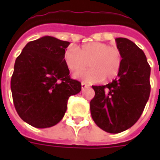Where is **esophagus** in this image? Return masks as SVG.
Returning a JSON list of instances; mask_svg holds the SVG:
<instances>
[{
	"mask_svg": "<svg viewBox=\"0 0 160 160\" xmlns=\"http://www.w3.org/2000/svg\"><path fill=\"white\" fill-rule=\"evenodd\" d=\"M87 87H88V85H87V84H86L85 82H81V88H82V89H85V88H87Z\"/></svg>",
	"mask_w": 160,
	"mask_h": 160,
	"instance_id": "obj_1",
	"label": "esophagus"
}]
</instances>
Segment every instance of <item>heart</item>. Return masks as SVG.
I'll list each match as a JSON object with an SVG mask.
<instances>
[{
    "mask_svg": "<svg viewBox=\"0 0 160 160\" xmlns=\"http://www.w3.org/2000/svg\"><path fill=\"white\" fill-rule=\"evenodd\" d=\"M64 62L71 71L85 69L89 64L91 68L77 72L74 78L87 83L111 80L118 76L122 65L120 51L105 42H92L79 48H69L64 53Z\"/></svg>",
    "mask_w": 160,
    "mask_h": 160,
    "instance_id": "obj_1",
    "label": "heart"
}]
</instances>
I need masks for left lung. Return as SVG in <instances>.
Segmentation results:
<instances>
[{
    "label": "left lung",
    "mask_w": 160,
    "mask_h": 160,
    "mask_svg": "<svg viewBox=\"0 0 160 160\" xmlns=\"http://www.w3.org/2000/svg\"><path fill=\"white\" fill-rule=\"evenodd\" d=\"M122 56L118 78L105 86H92L95 96L90 102L92 118L98 127L118 134L134 125L148 102L151 68L144 52L127 38H116Z\"/></svg>",
    "instance_id": "1"
}]
</instances>
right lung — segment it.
Wrapping results in <instances>:
<instances>
[{
	"label": "right lung",
	"mask_w": 160,
	"mask_h": 160,
	"mask_svg": "<svg viewBox=\"0 0 160 160\" xmlns=\"http://www.w3.org/2000/svg\"><path fill=\"white\" fill-rule=\"evenodd\" d=\"M69 42L45 36L31 41L16 58L11 78L12 100L20 118L38 128L62 119L70 96L81 83L70 78L64 62Z\"/></svg>",
	"instance_id": "1"
}]
</instances>
